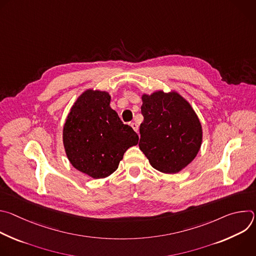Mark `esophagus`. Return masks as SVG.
<instances>
[{"instance_id": "esophagus-1", "label": "esophagus", "mask_w": 256, "mask_h": 256, "mask_svg": "<svg viewBox=\"0 0 256 256\" xmlns=\"http://www.w3.org/2000/svg\"><path fill=\"white\" fill-rule=\"evenodd\" d=\"M132 128H134V130L136 132H138V124H136V122H132Z\"/></svg>"}]
</instances>
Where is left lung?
<instances>
[{
    "label": "left lung",
    "mask_w": 256,
    "mask_h": 256,
    "mask_svg": "<svg viewBox=\"0 0 256 256\" xmlns=\"http://www.w3.org/2000/svg\"><path fill=\"white\" fill-rule=\"evenodd\" d=\"M142 101L140 151L156 170L167 174L180 172L200 149L202 128L198 114L175 90L144 93Z\"/></svg>",
    "instance_id": "left-lung-1"
}]
</instances>
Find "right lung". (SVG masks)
<instances>
[{"label": "right lung", "instance_id": "obj_1", "mask_svg": "<svg viewBox=\"0 0 256 256\" xmlns=\"http://www.w3.org/2000/svg\"><path fill=\"white\" fill-rule=\"evenodd\" d=\"M107 91L87 89L70 107L62 128L66 155L72 167L95 178L112 175L124 152L138 142L110 107Z\"/></svg>", "mask_w": 256, "mask_h": 256}]
</instances>
